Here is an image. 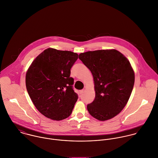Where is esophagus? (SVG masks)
<instances>
[{"label":"esophagus","instance_id":"1","mask_svg":"<svg viewBox=\"0 0 158 158\" xmlns=\"http://www.w3.org/2000/svg\"><path fill=\"white\" fill-rule=\"evenodd\" d=\"M84 90H81V91H80V92H79L80 95H82V94H84Z\"/></svg>","mask_w":158,"mask_h":158}]
</instances>
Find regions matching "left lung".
I'll use <instances>...</instances> for the list:
<instances>
[{"instance_id": "1", "label": "left lung", "mask_w": 158, "mask_h": 158, "mask_svg": "<svg viewBox=\"0 0 158 158\" xmlns=\"http://www.w3.org/2000/svg\"><path fill=\"white\" fill-rule=\"evenodd\" d=\"M79 59L92 73L94 101L87 105L89 114L100 121L118 115L126 106L134 84V72L126 57L115 49L88 51Z\"/></svg>"}]
</instances>
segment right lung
<instances>
[{"label":"right lung","mask_w":158,"mask_h":158,"mask_svg":"<svg viewBox=\"0 0 158 158\" xmlns=\"http://www.w3.org/2000/svg\"><path fill=\"white\" fill-rule=\"evenodd\" d=\"M78 59L71 51L48 48L29 68L26 85L37 110L46 117L62 120L72 113L78 96L73 89L71 68Z\"/></svg>","instance_id":"1"}]
</instances>
